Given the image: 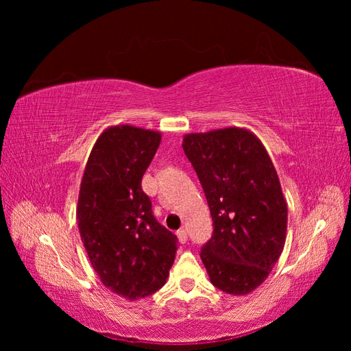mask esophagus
Listing matches in <instances>:
<instances>
[{
	"label": "esophagus",
	"mask_w": 351,
	"mask_h": 351,
	"mask_svg": "<svg viewBox=\"0 0 351 351\" xmlns=\"http://www.w3.org/2000/svg\"><path fill=\"white\" fill-rule=\"evenodd\" d=\"M177 239H178V241H180V243L184 244V243L187 241V231H186L184 228L178 230V231H177Z\"/></svg>",
	"instance_id": "obj_1"
}]
</instances>
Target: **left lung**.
Wrapping results in <instances>:
<instances>
[{"instance_id":"obj_1","label":"left lung","mask_w":351,"mask_h":351,"mask_svg":"<svg viewBox=\"0 0 351 351\" xmlns=\"http://www.w3.org/2000/svg\"><path fill=\"white\" fill-rule=\"evenodd\" d=\"M182 146L214 221L200 252L209 280L228 294H249L268 278L287 236V204L271 156L241 127L189 133Z\"/></svg>"}]
</instances>
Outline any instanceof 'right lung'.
Wrapping results in <instances>:
<instances>
[{
	"mask_svg": "<svg viewBox=\"0 0 351 351\" xmlns=\"http://www.w3.org/2000/svg\"><path fill=\"white\" fill-rule=\"evenodd\" d=\"M161 133L111 125L95 142L80 183L76 218L83 246L102 284L127 300L167 282L177 237L152 215L142 177Z\"/></svg>",
	"mask_w": 351,
	"mask_h": 351,
	"instance_id": "right-lung-1",
	"label": "right lung"
}]
</instances>
